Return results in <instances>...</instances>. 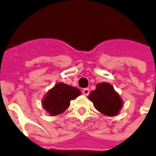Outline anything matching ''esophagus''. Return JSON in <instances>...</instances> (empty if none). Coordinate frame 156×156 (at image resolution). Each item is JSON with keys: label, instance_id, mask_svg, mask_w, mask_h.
Wrapping results in <instances>:
<instances>
[{"label": "esophagus", "instance_id": "34e87169", "mask_svg": "<svg viewBox=\"0 0 156 156\" xmlns=\"http://www.w3.org/2000/svg\"><path fill=\"white\" fill-rule=\"evenodd\" d=\"M82 92H83V94L84 95H89V89H87V88H86V89H83V91H82Z\"/></svg>", "mask_w": 156, "mask_h": 156}]
</instances>
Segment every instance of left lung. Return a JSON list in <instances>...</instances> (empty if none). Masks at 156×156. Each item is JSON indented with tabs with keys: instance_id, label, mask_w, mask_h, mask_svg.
Wrapping results in <instances>:
<instances>
[{
	"instance_id": "obj_1",
	"label": "left lung",
	"mask_w": 156,
	"mask_h": 156,
	"mask_svg": "<svg viewBox=\"0 0 156 156\" xmlns=\"http://www.w3.org/2000/svg\"><path fill=\"white\" fill-rule=\"evenodd\" d=\"M97 111L108 116H116L122 108L123 101L109 83H100L89 95Z\"/></svg>"
}]
</instances>
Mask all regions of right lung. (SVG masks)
<instances>
[{
	"instance_id": "right-lung-1",
	"label": "right lung",
	"mask_w": 156,
	"mask_h": 156,
	"mask_svg": "<svg viewBox=\"0 0 156 156\" xmlns=\"http://www.w3.org/2000/svg\"><path fill=\"white\" fill-rule=\"evenodd\" d=\"M81 94V91L75 87L63 83H57L48 91L42 100L43 108L51 115L62 114L70 105V101Z\"/></svg>"
}]
</instances>
